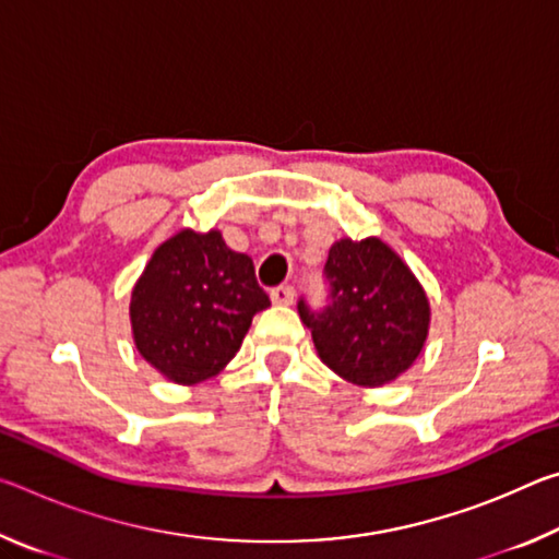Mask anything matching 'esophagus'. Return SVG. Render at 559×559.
Here are the masks:
<instances>
[{
  "label": "esophagus",
  "mask_w": 559,
  "mask_h": 559,
  "mask_svg": "<svg viewBox=\"0 0 559 559\" xmlns=\"http://www.w3.org/2000/svg\"><path fill=\"white\" fill-rule=\"evenodd\" d=\"M293 298H296V288L288 286V283L286 286H276L271 290V300L276 302V306H290Z\"/></svg>",
  "instance_id": "obj_1"
}]
</instances>
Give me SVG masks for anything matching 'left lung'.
I'll return each mask as SVG.
<instances>
[{
  "mask_svg": "<svg viewBox=\"0 0 559 559\" xmlns=\"http://www.w3.org/2000/svg\"><path fill=\"white\" fill-rule=\"evenodd\" d=\"M323 308L298 300L330 370L362 386L406 372L429 333V300L409 266L380 239H340L328 253Z\"/></svg>",
  "mask_w": 559,
  "mask_h": 559,
  "instance_id": "1",
  "label": "left lung"
}]
</instances>
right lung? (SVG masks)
<instances>
[{
	"instance_id": "obj_1",
	"label": "right lung",
	"mask_w": 559,
	"mask_h": 559,
	"mask_svg": "<svg viewBox=\"0 0 559 559\" xmlns=\"http://www.w3.org/2000/svg\"><path fill=\"white\" fill-rule=\"evenodd\" d=\"M253 261L219 231H179L153 253L132 288L135 345L177 384L210 380L236 355L251 318L269 308Z\"/></svg>"
}]
</instances>
